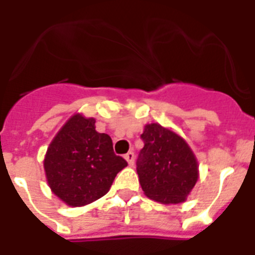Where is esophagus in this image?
<instances>
[{"label": "esophagus", "mask_w": 255, "mask_h": 255, "mask_svg": "<svg viewBox=\"0 0 255 255\" xmlns=\"http://www.w3.org/2000/svg\"><path fill=\"white\" fill-rule=\"evenodd\" d=\"M124 158H126V160H127L129 166H133V163H134V153H132V151H128V153L126 154V155H124Z\"/></svg>", "instance_id": "esophagus-1"}]
</instances>
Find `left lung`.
<instances>
[{"mask_svg": "<svg viewBox=\"0 0 255 255\" xmlns=\"http://www.w3.org/2000/svg\"><path fill=\"white\" fill-rule=\"evenodd\" d=\"M141 138L137 174L145 196L163 205L184 202L200 176L193 150L180 134L158 123L146 124Z\"/></svg>", "mask_w": 255, "mask_h": 255, "instance_id": "left-lung-1", "label": "left lung"}]
</instances>
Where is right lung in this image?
<instances>
[{"instance_id": "right-lung-1", "label": "right lung", "mask_w": 255, "mask_h": 255, "mask_svg": "<svg viewBox=\"0 0 255 255\" xmlns=\"http://www.w3.org/2000/svg\"><path fill=\"white\" fill-rule=\"evenodd\" d=\"M95 118L74 114L51 140L44 158L51 192L71 207L101 198L127 162L115 155L113 141L96 131Z\"/></svg>"}]
</instances>
